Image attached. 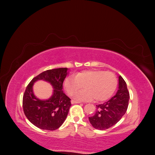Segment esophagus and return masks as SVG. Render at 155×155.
<instances>
[{
    "label": "esophagus",
    "mask_w": 155,
    "mask_h": 155,
    "mask_svg": "<svg viewBox=\"0 0 155 155\" xmlns=\"http://www.w3.org/2000/svg\"><path fill=\"white\" fill-rule=\"evenodd\" d=\"M72 104H80V101H76V100H72Z\"/></svg>",
    "instance_id": "esophagus-1"
}]
</instances>
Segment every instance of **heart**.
<instances>
[{
  "instance_id": "b5f03b06",
  "label": "heart",
  "mask_w": 155,
  "mask_h": 155,
  "mask_svg": "<svg viewBox=\"0 0 155 155\" xmlns=\"http://www.w3.org/2000/svg\"><path fill=\"white\" fill-rule=\"evenodd\" d=\"M118 80L110 72L101 70H87L78 73L76 76H69L64 81V87L70 96H74L85 85L84 90L79 91L76 97L79 100L96 101L107 100L116 90Z\"/></svg>"
}]
</instances>
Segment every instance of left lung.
Segmentation results:
<instances>
[{
  "label": "left lung",
  "instance_id": "left-lung-1",
  "mask_svg": "<svg viewBox=\"0 0 155 155\" xmlns=\"http://www.w3.org/2000/svg\"><path fill=\"white\" fill-rule=\"evenodd\" d=\"M129 97L127 84L120 76L116 95L104 104L96 105L95 114L88 117L91 125L96 129L105 130L116 124L127 110Z\"/></svg>",
  "mask_w": 155,
  "mask_h": 155
}]
</instances>
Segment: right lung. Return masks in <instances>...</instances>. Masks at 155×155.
Here are the masks:
<instances>
[{
	"instance_id": "add662e5",
	"label": "right lung",
	"mask_w": 155,
	"mask_h": 155,
	"mask_svg": "<svg viewBox=\"0 0 155 155\" xmlns=\"http://www.w3.org/2000/svg\"><path fill=\"white\" fill-rule=\"evenodd\" d=\"M67 75V68L46 70L33 78L26 87L22 98L23 110L28 120L37 127L54 130L66 119L71 106V100L63 92ZM41 79L50 82L54 88L53 95L48 100L40 101L32 93V84Z\"/></svg>"
}]
</instances>
